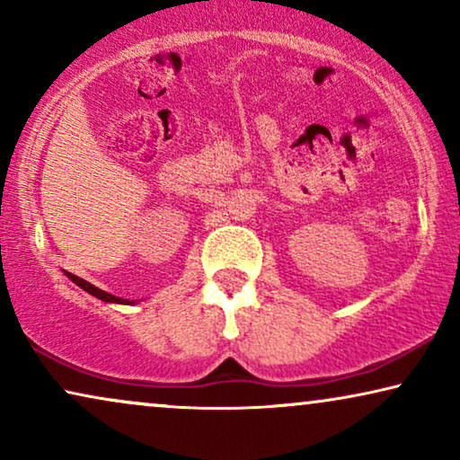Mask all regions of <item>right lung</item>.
I'll use <instances>...</instances> for the list:
<instances>
[{"label": "right lung", "instance_id": "right-lung-1", "mask_svg": "<svg viewBox=\"0 0 460 460\" xmlns=\"http://www.w3.org/2000/svg\"><path fill=\"white\" fill-rule=\"evenodd\" d=\"M66 276L68 279H71L75 285H79L81 288H84V291H87V293H92L93 297H98V299H102V301H106V304H129L128 299H121V297H115V295H111V293H106V291H100L98 287H93V285H90V282L87 280H84V279H79V276H75V274H68L66 272Z\"/></svg>", "mask_w": 460, "mask_h": 460}]
</instances>
